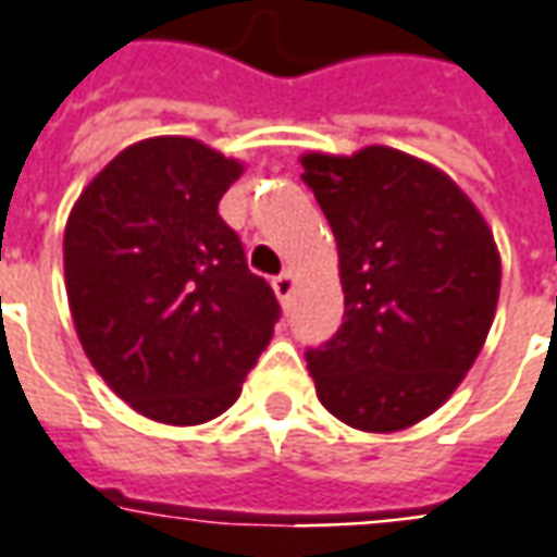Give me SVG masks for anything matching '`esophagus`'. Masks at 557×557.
<instances>
[{
	"label": "esophagus",
	"instance_id": "34e87169",
	"mask_svg": "<svg viewBox=\"0 0 557 557\" xmlns=\"http://www.w3.org/2000/svg\"><path fill=\"white\" fill-rule=\"evenodd\" d=\"M274 293H277L280 301H289L295 293V274L293 271H283V274H277L274 277Z\"/></svg>",
	"mask_w": 557,
	"mask_h": 557
}]
</instances>
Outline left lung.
<instances>
[{
	"label": "left lung",
	"instance_id": "8db88e82",
	"mask_svg": "<svg viewBox=\"0 0 557 557\" xmlns=\"http://www.w3.org/2000/svg\"><path fill=\"white\" fill-rule=\"evenodd\" d=\"M338 244L344 323L308 369L320 403L357 430L393 433L433 414L475 362L500 295V256L457 185L406 151L305 154Z\"/></svg>",
	"mask_w": 557,
	"mask_h": 557
}]
</instances>
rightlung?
I'll use <instances>...</instances> for the list:
<instances>
[{"instance_id":"right-lung-1","label":"right lung","mask_w":557,"mask_h":557,"mask_svg":"<svg viewBox=\"0 0 557 557\" xmlns=\"http://www.w3.org/2000/svg\"><path fill=\"white\" fill-rule=\"evenodd\" d=\"M240 164L198 139L154 136L106 164L63 234L78 342L124 403L195 426L240 396L280 320L219 200Z\"/></svg>"}]
</instances>
